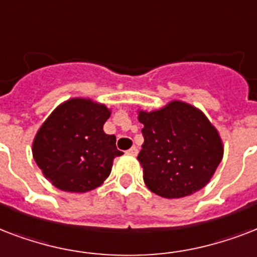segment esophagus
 Returning <instances> with one entry per match:
<instances>
[{"mask_svg": "<svg viewBox=\"0 0 257 257\" xmlns=\"http://www.w3.org/2000/svg\"><path fill=\"white\" fill-rule=\"evenodd\" d=\"M127 154H130V156H137V154H138V147H135V146H133L130 149V150H127Z\"/></svg>", "mask_w": 257, "mask_h": 257, "instance_id": "34e87169", "label": "esophagus"}]
</instances>
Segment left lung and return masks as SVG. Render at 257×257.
Instances as JSON below:
<instances>
[{"mask_svg": "<svg viewBox=\"0 0 257 257\" xmlns=\"http://www.w3.org/2000/svg\"><path fill=\"white\" fill-rule=\"evenodd\" d=\"M145 142L138 161L143 181L165 198H181L208 184L224 154L218 131L202 111L173 100L161 110L139 111Z\"/></svg>", "mask_w": 257, "mask_h": 257, "instance_id": "8db88e82", "label": "left lung"}]
</instances>
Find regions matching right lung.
<instances>
[{"instance_id": "obj_1", "label": "right lung", "mask_w": 257, "mask_h": 257, "mask_svg": "<svg viewBox=\"0 0 257 257\" xmlns=\"http://www.w3.org/2000/svg\"><path fill=\"white\" fill-rule=\"evenodd\" d=\"M111 111L91 99L61 103L40 127L32 153L47 180L57 189L84 193L110 176L116 149L115 135L103 131Z\"/></svg>"}]
</instances>
